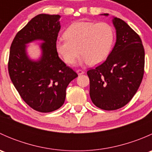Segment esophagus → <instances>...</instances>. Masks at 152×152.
Segmentation results:
<instances>
[{
    "label": "esophagus",
    "instance_id": "esophagus-1",
    "mask_svg": "<svg viewBox=\"0 0 152 152\" xmlns=\"http://www.w3.org/2000/svg\"><path fill=\"white\" fill-rule=\"evenodd\" d=\"M76 73H77V74L79 75V76H80V75L84 74V73H85V72L82 70H76Z\"/></svg>",
    "mask_w": 152,
    "mask_h": 152
}]
</instances>
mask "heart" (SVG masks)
<instances>
[{
	"mask_svg": "<svg viewBox=\"0 0 152 152\" xmlns=\"http://www.w3.org/2000/svg\"><path fill=\"white\" fill-rule=\"evenodd\" d=\"M65 39L56 43L58 54L68 65L74 63L82 54L80 64L96 65L106 60L114 42L113 27L107 23L75 22L66 29Z\"/></svg>",
	"mask_w": 152,
	"mask_h": 152,
	"instance_id": "1",
	"label": "heart"
}]
</instances>
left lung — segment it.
<instances>
[{"instance_id":"8db88e82","label":"left lung","mask_w":152,"mask_h":152,"mask_svg":"<svg viewBox=\"0 0 152 152\" xmlns=\"http://www.w3.org/2000/svg\"><path fill=\"white\" fill-rule=\"evenodd\" d=\"M112 22L116 31L115 46L104 63L87 72L90 99L104 110H118L131 101L142 82L145 63L139 35L120 18L113 17Z\"/></svg>"}]
</instances>
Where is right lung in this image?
Instances as JSON below:
<instances>
[{
    "label": "right lung",
    "instance_id": "right-lung-1",
    "mask_svg": "<svg viewBox=\"0 0 152 152\" xmlns=\"http://www.w3.org/2000/svg\"><path fill=\"white\" fill-rule=\"evenodd\" d=\"M61 16L40 14L32 18L18 32L10 47L9 73L24 102L34 110L50 113L63 105L66 88L77 73L66 66L56 50ZM39 44L41 54L32 59L28 45Z\"/></svg>",
    "mask_w": 152,
    "mask_h": 152
}]
</instances>
